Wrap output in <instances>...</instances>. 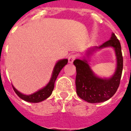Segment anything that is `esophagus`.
Returning a JSON list of instances; mask_svg holds the SVG:
<instances>
[{"label":"esophagus","mask_w":131,"mask_h":131,"mask_svg":"<svg viewBox=\"0 0 131 131\" xmlns=\"http://www.w3.org/2000/svg\"><path fill=\"white\" fill-rule=\"evenodd\" d=\"M77 58V55L75 54H71L68 56V63H72L73 62V60Z\"/></svg>","instance_id":"obj_1"}]
</instances>
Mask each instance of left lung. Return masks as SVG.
Here are the masks:
<instances>
[{
  "mask_svg": "<svg viewBox=\"0 0 131 131\" xmlns=\"http://www.w3.org/2000/svg\"><path fill=\"white\" fill-rule=\"evenodd\" d=\"M106 47L114 48L117 56V70L112 78L106 79L95 76L86 60L77 59L73 61L77 69V93L79 98L89 103H101L108 100L117 92L120 83L123 68V58L120 42L114 33H112L111 39L98 48Z\"/></svg>",
  "mask_w": 131,
  "mask_h": 131,
  "instance_id": "1",
  "label": "left lung"
}]
</instances>
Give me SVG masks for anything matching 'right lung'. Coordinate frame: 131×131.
Returning <instances> with one entry per match:
<instances>
[{"mask_svg": "<svg viewBox=\"0 0 131 131\" xmlns=\"http://www.w3.org/2000/svg\"><path fill=\"white\" fill-rule=\"evenodd\" d=\"M68 63V60L67 59H63L60 61H58L56 63L54 68V71L52 73V77L51 78L50 82L48 83V84L43 88V89L38 90V92L33 93L32 95H23L22 93H20L19 91H17L15 88L13 87V89L14 90V92L20 98H22L23 100L28 101V102H31V103H38L41 102L43 100L47 99L49 98L51 94L52 93L53 89L54 87V82L56 80V79L58 77V74L60 73V71H61V69Z\"/></svg>", "mask_w": 131, "mask_h": 131, "instance_id": "add662e5", "label": "right lung"}]
</instances>
